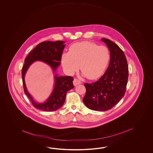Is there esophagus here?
Returning a JSON list of instances; mask_svg holds the SVG:
<instances>
[{"instance_id":"1","label":"esophagus","mask_w":153,"mask_h":153,"mask_svg":"<svg viewBox=\"0 0 153 153\" xmlns=\"http://www.w3.org/2000/svg\"><path fill=\"white\" fill-rule=\"evenodd\" d=\"M81 83V81H80V80H79L78 79H74L73 84H74V85L75 86H76L80 84Z\"/></svg>"}]
</instances>
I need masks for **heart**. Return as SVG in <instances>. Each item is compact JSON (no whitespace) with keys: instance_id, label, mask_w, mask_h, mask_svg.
<instances>
[{"instance_id":"obj_1","label":"heart","mask_w":153,"mask_h":153,"mask_svg":"<svg viewBox=\"0 0 153 153\" xmlns=\"http://www.w3.org/2000/svg\"><path fill=\"white\" fill-rule=\"evenodd\" d=\"M110 58V52L106 46L86 41L71 46L69 52L62 53L61 62L69 74L76 72L80 65L82 75L93 80L103 74Z\"/></svg>"}]
</instances>
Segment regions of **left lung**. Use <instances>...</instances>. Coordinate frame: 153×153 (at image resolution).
I'll return each mask as SVG.
<instances>
[{
    "label": "left lung",
    "mask_w": 153,
    "mask_h": 153,
    "mask_svg": "<svg viewBox=\"0 0 153 153\" xmlns=\"http://www.w3.org/2000/svg\"><path fill=\"white\" fill-rule=\"evenodd\" d=\"M110 51L109 65L104 74L97 81L85 83L86 94L82 101L93 111H108L124 97L128 73L126 56L117 44L111 40L102 38Z\"/></svg>",
    "instance_id": "8db88e82"
}]
</instances>
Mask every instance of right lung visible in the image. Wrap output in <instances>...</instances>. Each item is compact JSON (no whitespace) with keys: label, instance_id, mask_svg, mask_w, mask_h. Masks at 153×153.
I'll use <instances>...</instances> for the list:
<instances>
[{"label":"right lung","instance_id":"add662e5","mask_svg":"<svg viewBox=\"0 0 153 153\" xmlns=\"http://www.w3.org/2000/svg\"><path fill=\"white\" fill-rule=\"evenodd\" d=\"M65 43L63 41H46L40 42L31 51L25 59V64L22 69L24 92L29 98L33 105L39 110L53 111L61 107L65 102L67 92L74 88L73 84L74 79L70 76H59L56 73L54 75L55 85L53 91L45 102L40 103L34 101L27 89L25 81L26 72L33 63L41 61L50 65L53 72L55 73L61 64L62 52L65 47Z\"/></svg>","mask_w":153,"mask_h":153}]
</instances>
